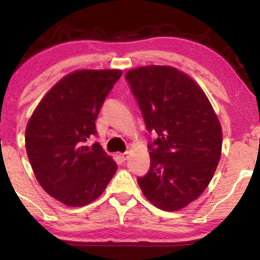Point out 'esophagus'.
Here are the masks:
<instances>
[{"mask_svg": "<svg viewBox=\"0 0 260 260\" xmlns=\"http://www.w3.org/2000/svg\"><path fill=\"white\" fill-rule=\"evenodd\" d=\"M128 155H129V153H128V151H126V153H122V154H120V159L122 161H126L128 159Z\"/></svg>", "mask_w": 260, "mask_h": 260, "instance_id": "esophagus-1", "label": "esophagus"}]
</instances>
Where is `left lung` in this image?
Here are the masks:
<instances>
[{
    "instance_id": "8db88e82",
    "label": "left lung",
    "mask_w": 260,
    "mask_h": 260,
    "mask_svg": "<svg viewBox=\"0 0 260 260\" xmlns=\"http://www.w3.org/2000/svg\"><path fill=\"white\" fill-rule=\"evenodd\" d=\"M126 79L149 132L150 169L138 177L143 194L161 210L196 201L210 183L221 156L222 131L210 101L197 83L170 66L128 71Z\"/></svg>"
}]
</instances>
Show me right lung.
Masks as SVG:
<instances>
[{"instance_id":"right-lung-1","label":"right lung","mask_w":260,"mask_h":260,"mask_svg":"<svg viewBox=\"0 0 260 260\" xmlns=\"http://www.w3.org/2000/svg\"><path fill=\"white\" fill-rule=\"evenodd\" d=\"M120 70H79L47 91L25 129V148L35 177L45 192L68 207L99 198L117 164L99 143L83 142L96 134L101 106Z\"/></svg>"}]
</instances>
